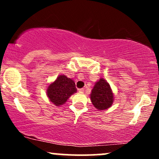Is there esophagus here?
Here are the masks:
<instances>
[{
    "label": "esophagus",
    "instance_id": "obj_1",
    "mask_svg": "<svg viewBox=\"0 0 159 159\" xmlns=\"http://www.w3.org/2000/svg\"><path fill=\"white\" fill-rule=\"evenodd\" d=\"M84 88L78 89V92H79V93H84Z\"/></svg>",
    "mask_w": 159,
    "mask_h": 159
}]
</instances>
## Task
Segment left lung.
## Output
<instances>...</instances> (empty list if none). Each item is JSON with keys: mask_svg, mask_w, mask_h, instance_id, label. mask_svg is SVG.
<instances>
[{"mask_svg": "<svg viewBox=\"0 0 159 159\" xmlns=\"http://www.w3.org/2000/svg\"><path fill=\"white\" fill-rule=\"evenodd\" d=\"M90 98L93 105L98 110H105L112 105L114 95L109 84L103 78L95 84Z\"/></svg>", "mask_w": 159, "mask_h": 159, "instance_id": "left-lung-1", "label": "left lung"}]
</instances>
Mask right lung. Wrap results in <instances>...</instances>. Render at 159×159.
Instances as JSON below:
<instances>
[{
  "label": "right lung",
  "mask_w": 159,
  "mask_h": 159,
  "mask_svg": "<svg viewBox=\"0 0 159 159\" xmlns=\"http://www.w3.org/2000/svg\"><path fill=\"white\" fill-rule=\"evenodd\" d=\"M77 91L75 87V84L71 78H67L66 75H60L55 81L53 82L48 86L47 89L48 97L56 105H63L69 96Z\"/></svg>",
  "instance_id": "right-lung-1"
}]
</instances>
